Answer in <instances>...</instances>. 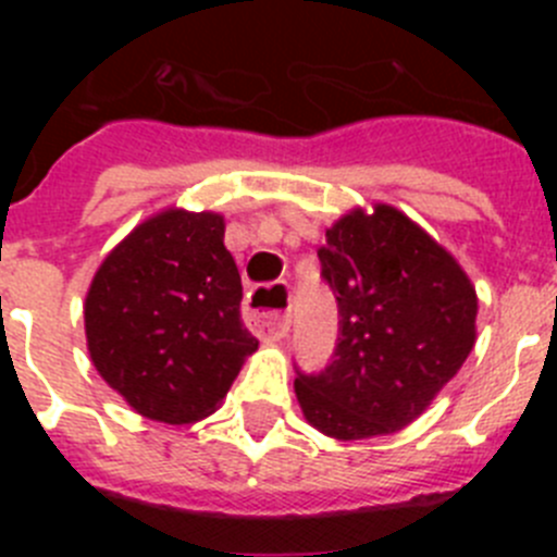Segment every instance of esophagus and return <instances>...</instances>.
Returning <instances> with one entry per match:
<instances>
[{
  "mask_svg": "<svg viewBox=\"0 0 557 557\" xmlns=\"http://www.w3.org/2000/svg\"><path fill=\"white\" fill-rule=\"evenodd\" d=\"M262 293L270 295H284L287 298V287L284 284H270V287H256L248 298V307H245V321L253 329L262 339H282L289 329V314L287 309H264L256 307V298Z\"/></svg>",
  "mask_w": 557,
  "mask_h": 557,
  "instance_id": "esophagus-1",
  "label": "esophagus"
}]
</instances>
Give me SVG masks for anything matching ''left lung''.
Returning a JSON list of instances; mask_svg holds the SVG:
<instances>
[{
    "label": "left lung",
    "instance_id": "1",
    "mask_svg": "<svg viewBox=\"0 0 557 557\" xmlns=\"http://www.w3.org/2000/svg\"><path fill=\"white\" fill-rule=\"evenodd\" d=\"M318 259L339 329L332 362L295 379L304 418L337 441L405 430L474 348V284L449 250L387 203L339 218Z\"/></svg>",
    "mask_w": 557,
    "mask_h": 557
}]
</instances>
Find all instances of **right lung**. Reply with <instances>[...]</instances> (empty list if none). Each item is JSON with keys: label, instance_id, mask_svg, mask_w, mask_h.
<instances>
[{"label": "right lung", "instance_id": "obj_1", "mask_svg": "<svg viewBox=\"0 0 557 557\" xmlns=\"http://www.w3.org/2000/svg\"><path fill=\"white\" fill-rule=\"evenodd\" d=\"M223 236L214 211H159L106 256L88 287L91 362L150 421L211 416L259 348L239 314L243 278Z\"/></svg>", "mask_w": 557, "mask_h": 557}]
</instances>
